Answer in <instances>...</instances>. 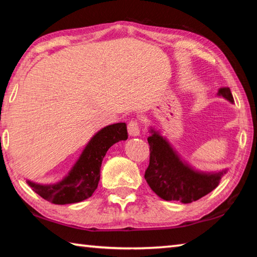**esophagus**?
I'll use <instances>...</instances> for the list:
<instances>
[{"instance_id": "obj_1", "label": "esophagus", "mask_w": 257, "mask_h": 257, "mask_svg": "<svg viewBox=\"0 0 257 257\" xmlns=\"http://www.w3.org/2000/svg\"><path fill=\"white\" fill-rule=\"evenodd\" d=\"M128 133H129L130 136H133V137L139 136V133H141V130H139V125H138V122L136 120L130 121V122H129Z\"/></svg>"}]
</instances>
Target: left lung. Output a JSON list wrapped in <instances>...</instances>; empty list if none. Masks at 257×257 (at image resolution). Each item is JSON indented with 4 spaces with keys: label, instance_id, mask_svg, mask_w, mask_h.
I'll return each mask as SVG.
<instances>
[{
    "label": "left lung",
    "instance_id": "obj_1",
    "mask_svg": "<svg viewBox=\"0 0 257 257\" xmlns=\"http://www.w3.org/2000/svg\"><path fill=\"white\" fill-rule=\"evenodd\" d=\"M217 96L233 104L229 87L220 88ZM150 165L145 179L151 189L164 201L191 203L215 189L227 173V169L215 172H204L194 169L181 158L175 147L159 130L150 127Z\"/></svg>",
    "mask_w": 257,
    "mask_h": 257
}]
</instances>
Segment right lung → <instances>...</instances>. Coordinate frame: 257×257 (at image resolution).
Returning <instances> with one entry per match:
<instances>
[{
    "instance_id": "obj_1",
    "label": "right lung",
    "mask_w": 257,
    "mask_h": 257,
    "mask_svg": "<svg viewBox=\"0 0 257 257\" xmlns=\"http://www.w3.org/2000/svg\"><path fill=\"white\" fill-rule=\"evenodd\" d=\"M127 138L124 122L106 125L90 138L70 171L60 181L44 185L27 180V184L35 193L53 204L64 205L85 201L97 188L102 161L108 149Z\"/></svg>"
}]
</instances>
